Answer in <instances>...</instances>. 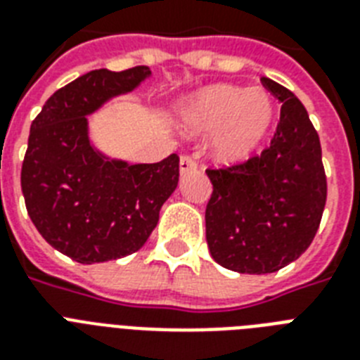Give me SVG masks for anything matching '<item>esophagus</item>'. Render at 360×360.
<instances>
[{"label": "esophagus", "mask_w": 360, "mask_h": 360, "mask_svg": "<svg viewBox=\"0 0 360 360\" xmlns=\"http://www.w3.org/2000/svg\"><path fill=\"white\" fill-rule=\"evenodd\" d=\"M179 168H181V174L196 172V168H198L196 158L191 157V155H183V157H181V160H179Z\"/></svg>", "instance_id": "1"}]
</instances>
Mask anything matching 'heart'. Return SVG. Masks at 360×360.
Returning a JSON list of instances; mask_svg holds the SVG:
<instances>
[{"instance_id": "1", "label": "heart", "mask_w": 360, "mask_h": 360, "mask_svg": "<svg viewBox=\"0 0 360 360\" xmlns=\"http://www.w3.org/2000/svg\"><path fill=\"white\" fill-rule=\"evenodd\" d=\"M276 120V103L265 89L217 84L196 93L183 110V124L192 134L214 138V157L240 164L254 157Z\"/></svg>"}]
</instances>
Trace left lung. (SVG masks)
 I'll return each mask as SVG.
<instances>
[{"label":"left lung","instance_id":"left-lung-1","mask_svg":"<svg viewBox=\"0 0 360 360\" xmlns=\"http://www.w3.org/2000/svg\"><path fill=\"white\" fill-rule=\"evenodd\" d=\"M262 84L282 103L271 146L245 162L205 169L213 183L209 252L219 265L246 274L295 262L316 237L327 200L321 143L307 110L271 78Z\"/></svg>","mask_w":360,"mask_h":360}]
</instances>
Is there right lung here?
I'll return each instance as SVG.
<instances>
[{
	"label": "right lung",
	"instance_id": "obj_1",
	"mask_svg": "<svg viewBox=\"0 0 360 360\" xmlns=\"http://www.w3.org/2000/svg\"><path fill=\"white\" fill-rule=\"evenodd\" d=\"M149 75L146 65L91 70L53 93L31 123L20 175L25 209L48 245L78 263L140 250L177 186L175 153L155 164H127L103 157L87 138L86 115Z\"/></svg>",
	"mask_w": 360,
	"mask_h": 360
}]
</instances>
